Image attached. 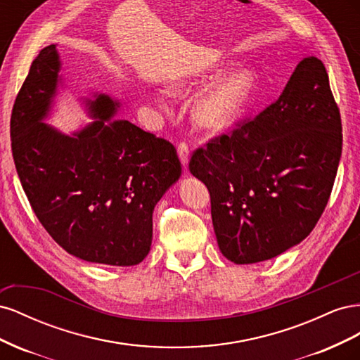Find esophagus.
<instances>
[{
    "mask_svg": "<svg viewBox=\"0 0 360 360\" xmlns=\"http://www.w3.org/2000/svg\"><path fill=\"white\" fill-rule=\"evenodd\" d=\"M177 153H179L180 160H181V165L186 168L188 163H189V147L184 143H180L179 148H177Z\"/></svg>",
    "mask_w": 360,
    "mask_h": 360,
    "instance_id": "34e87169",
    "label": "esophagus"
}]
</instances>
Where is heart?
<instances>
[{
	"label": "heart",
	"mask_w": 360,
	"mask_h": 360,
	"mask_svg": "<svg viewBox=\"0 0 360 360\" xmlns=\"http://www.w3.org/2000/svg\"><path fill=\"white\" fill-rule=\"evenodd\" d=\"M257 84L255 73L240 68L226 72L207 86L192 105V118L200 127L219 130L240 112L252 96ZM174 90L183 93L188 84L180 82Z\"/></svg>",
	"instance_id": "b5f03b06"
}]
</instances>
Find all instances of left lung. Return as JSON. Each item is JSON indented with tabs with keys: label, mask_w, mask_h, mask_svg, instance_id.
I'll list each match as a JSON object with an SVG mask.
<instances>
[{
	"label": "left lung",
	"mask_w": 360,
	"mask_h": 360,
	"mask_svg": "<svg viewBox=\"0 0 360 360\" xmlns=\"http://www.w3.org/2000/svg\"><path fill=\"white\" fill-rule=\"evenodd\" d=\"M342 151L340 110L324 64L303 58L278 101L191 158L210 192L217 246L236 264L307 238L329 201Z\"/></svg>",
	"instance_id": "obj_1"
}]
</instances>
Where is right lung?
I'll return each mask as SVG.
<instances>
[{"mask_svg":"<svg viewBox=\"0 0 360 360\" xmlns=\"http://www.w3.org/2000/svg\"><path fill=\"white\" fill-rule=\"evenodd\" d=\"M57 45L32 61L10 120L12 153L37 219L64 250L108 266H135L150 252L153 210L181 176L177 151L127 120L120 102L84 99L91 123L66 135L49 117L58 86Z\"/></svg>","mask_w":360,"mask_h":360,"instance_id":"right-lung-1","label":"right lung"}]
</instances>
